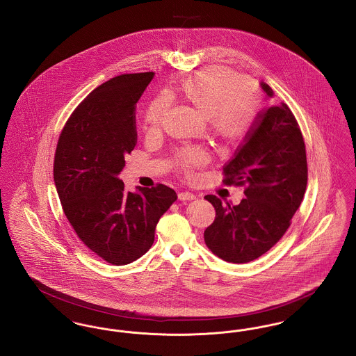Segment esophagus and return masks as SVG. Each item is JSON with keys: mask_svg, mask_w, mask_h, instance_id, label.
Listing matches in <instances>:
<instances>
[{"mask_svg": "<svg viewBox=\"0 0 356 356\" xmlns=\"http://www.w3.org/2000/svg\"><path fill=\"white\" fill-rule=\"evenodd\" d=\"M179 199H180V200H193V199H196V196H195L192 192L183 191V192L179 193Z\"/></svg>", "mask_w": 356, "mask_h": 356, "instance_id": "obj_1", "label": "esophagus"}]
</instances>
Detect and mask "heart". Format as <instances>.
I'll use <instances>...</instances> for the list:
<instances>
[{
	"instance_id": "b5f03b06",
	"label": "heart",
	"mask_w": 356,
	"mask_h": 356,
	"mask_svg": "<svg viewBox=\"0 0 356 356\" xmlns=\"http://www.w3.org/2000/svg\"><path fill=\"white\" fill-rule=\"evenodd\" d=\"M180 91L192 105L207 115L213 133L225 140L245 136L257 120L259 108L257 88L230 71L196 72L181 81ZM169 107L170 98L167 94L153 98L144 118L147 127L159 129L163 125ZM209 159V152L204 147H187L179 153V165L187 176H192L195 169L204 165Z\"/></svg>"
}]
</instances>
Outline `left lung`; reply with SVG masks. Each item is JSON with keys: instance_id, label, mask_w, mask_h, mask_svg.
<instances>
[{"instance_id": "obj_1", "label": "left lung", "mask_w": 356, "mask_h": 356, "mask_svg": "<svg viewBox=\"0 0 356 356\" xmlns=\"http://www.w3.org/2000/svg\"><path fill=\"white\" fill-rule=\"evenodd\" d=\"M268 97L270 86L261 83ZM226 186L245 187L238 206L222 204L215 195L213 223L204 231L209 250L223 261L257 259L284 236L300 207L308 183L301 129L286 104L262 110L235 157L223 168Z\"/></svg>"}]
</instances>
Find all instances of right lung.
Instances as JSON below:
<instances>
[{
  "mask_svg": "<svg viewBox=\"0 0 356 356\" xmlns=\"http://www.w3.org/2000/svg\"><path fill=\"white\" fill-rule=\"evenodd\" d=\"M153 76L122 74L92 90L67 120L55 152L65 218L90 250L115 266L152 248L159 219L177 199L164 184L127 192L117 177L137 144L136 104Z\"/></svg>",
  "mask_w": 356,
  "mask_h": 356,
  "instance_id": "right-lung-1",
  "label": "right lung"
}]
</instances>
